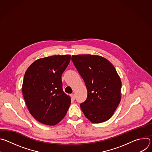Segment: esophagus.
<instances>
[{"instance_id": "34e87169", "label": "esophagus", "mask_w": 152, "mask_h": 152, "mask_svg": "<svg viewBox=\"0 0 152 152\" xmlns=\"http://www.w3.org/2000/svg\"><path fill=\"white\" fill-rule=\"evenodd\" d=\"M71 97H72V100H75V95L74 94H72L71 95Z\"/></svg>"}]
</instances>
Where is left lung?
<instances>
[{
  "mask_svg": "<svg viewBox=\"0 0 152 152\" xmlns=\"http://www.w3.org/2000/svg\"><path fill=\"white\" fill-rule=\"evenodd\" d=\"M72 60L87 89L80 104L85 116L93 123L109 120L121 100V82L115 67L98 55H72Z\"/></svg>",
  "mask_w": 152,
  "mask_h": 152,
  "instance_id": "8db88e82",
  "label": "left lung"
}]
</instances>
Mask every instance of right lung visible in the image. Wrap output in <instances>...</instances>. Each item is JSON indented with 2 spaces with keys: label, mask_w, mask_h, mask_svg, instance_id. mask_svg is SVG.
<instances>
[{
  "label": "right lung",
  "mask_w": 152,
  "mask_h": 152,
  "mask_svg": "<svg viewBox=\"0 0 152 152\" xmlns=\"http://www.w3.org/2000/svg\"><path fill=\"white\" fill-rule=\"evenodd\" d=\"M70 58V55L40 58L25 74L23 97L31 114L42 124L55 125L67 114L71 99L63 91L61 76Z\"/></svg>",
  "instance_id": "obj_1"
}]
</instances>
